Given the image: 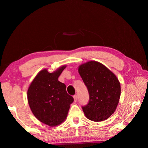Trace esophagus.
Instances as JSON below:
<instances>
[{"label": "esophagus", "mask_w": 148, "mask_h": 148, "mask_svg": "<svg viewBox=\"0 0 148 148\" xmlns=\"http://www.w3.org/2000/svg\"><path fill=\"white\" fill-rule=\"evenodd\" d=\"M73 99H74V102H76L77 101V95H75L73 96Z\"/></svg>", "instance_id": "1"}]
</instances>
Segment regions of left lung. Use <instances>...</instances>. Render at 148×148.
Listing matches in <instances>:
<instances>
[{"label": "left lung", "instance_id": "8db88e82", "mask_svg": "<svg viewBox=\"0 0 148 148\" xmlns=\"http://www.w3.org/2000/svg\"><path fill=\"white\" fill-rule=\"evenodd\" d=\"M78 73L89 94L88 104L82 107L86 118L104 121L115 111L120 97V83L116 75L99 62L91 60L78 66Z\"/></svg>", "mask_w": 148, "mask_h": 148}]
</instances>
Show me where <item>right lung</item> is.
Listing matches in <instances>:
<instances>
[{"instance_id": "obj_1", "label": "right lung", "mask_w": 148, "mask_h": 148, "mask_svg": "<svg viewBox=\"0 0 148 148\" xmlns=\"http://www.w3.org/2000/svg\"><path fill=\"white\" fill-rule=\"evenodd\" d=\"M66 65L53 72L41 70L29 84L27 98L30 109L40 122L56 127L65 120L73 98L66 91L65 84L58 78Z\"/></svg>"}]
</instances>
